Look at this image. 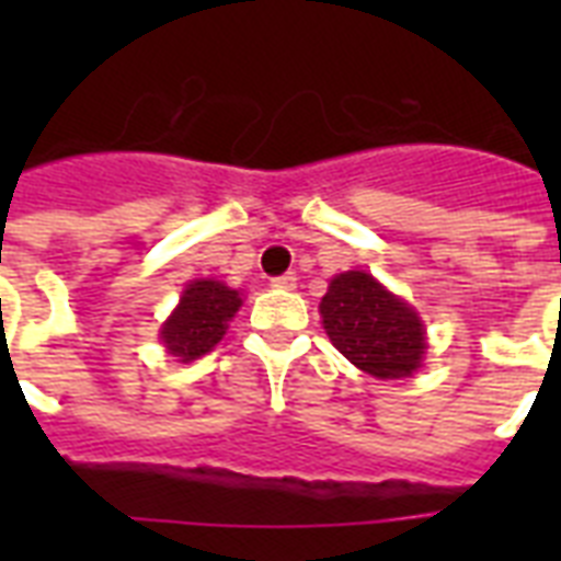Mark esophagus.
<instances>
[{
  "instance_id": "obj_1",
  "label": "esophagus",
  "mask_w": 561,
  "mask_h": 561,
  "mask_svg": "<svg viewBox=\"0 0 561 561\" xmlns=\"http://www.w3.org/2000/svg\"><path fill=\"white\" fill-rule=\"evenodd\" d=\"M271 285L282 290H294L297 288V273H282V276H273Z\"/></svg>"
}]
</instances>
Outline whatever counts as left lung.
I'll use <instances>...</instances> for the list:
<instances>
[{
    "label": "left lung",
    "instance_id": "obj_1",
    "mask_svg": "<svg viewBox=\"0 0 561 561\" xmlns=\"http://www.w3.org/2000/svg\"><path fill=\"white\" fill-rule=\"evenodd\" d=\"M320 314L343 358L375 378L416 373L425 355V332L416 311L364 271L334 276Z\"/></svg>",
    "mask_w": 561,
    "mask_h": 561
}]
</instances>
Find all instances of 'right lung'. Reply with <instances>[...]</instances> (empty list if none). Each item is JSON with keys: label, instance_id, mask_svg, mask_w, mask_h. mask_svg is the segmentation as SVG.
<instances>
[{"label": "right lung", "instance_id": "add662e5", "mask_svg": "<svg viewBox=\"0 0 561 561\" xmlns=\"http://www.w3.org/2000/svg\"><path fill=\"white\" fill-rule=\"evenodd\" d=\"M238 308H241L238 290L227 288L224 282H192L180 297L178 311L162 325V343L180 360L201 358L224 337L227 323L236 317Z\"/></svg>", "mask_w": 561, "mask_h": 561}]
</instances>
